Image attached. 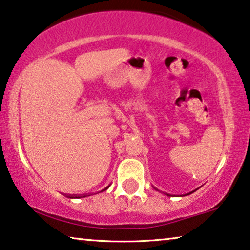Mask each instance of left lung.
I'll list each match as a JSON object with an SVG mask.
<instances>
[{
    "label": "left lung",
    "instance_id": "8db88e82",
    "mask_svg": "<svg viewBox=\"0 0 250 250\" xmlns=\"http://www.w3.org/2000/svg\"><path fill=\"white\" fill-rule=\"evenodd\" d=\"M196 190H197V189H196ZM196 190H194V191H191V192H189V194H186V196H187V195H190V194H192V192H195ZM165 195H167V196H170V195H168V194H165Z\"/></svg>",
    "mask_w": 250,
    "mask_h": 250
}]
</instances>
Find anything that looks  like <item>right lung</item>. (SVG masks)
<instances>
[{
	"instance_id": "obj_1",
	"label": "right lung",
	"mask_w": 250,
	"mask_h": 250,
	"mask_svg": "<svg viewBox=\"0 0 250 250\" xmlns=\"http://www.w3.org/2000/svg\"><path fill=\"white\" fill-rule=\"evenodd\" d=\"M108 187H110V186H107V187H106V188H104V189H103V190H101V191H104V190H106V189H107ZM82 197H86V196H76V197H75V198H82ZM70 198H73V196H70Z\"/></svg>"
}]
</instances>
